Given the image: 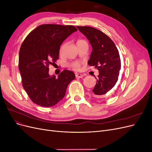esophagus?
<instances>
[{
  "label": "esophagus",
  "mask_w": 152,
  "mask_h": 152,
  "mask_svg": "<svg viewBox=\"0 0 152 152\" xmlns=\"http://www.w3.org/2000/svg\"><path fill=\"white\" fill-rule=\"evenodd\" d=\"M84 75L83 74H81V73H76L75 77L76 78H82Z\"/></svg>",
  "instance_id": "obj_1"
}]
</instances>
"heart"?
<instances>
[{
    "mask_svg": "<svg viewBox=\"0 0 152 152\" xmlns=\"http://www.w3.org/2000/svg\"><path fill=\"white\" fill-rule=\"evenodd\" d=\"M63 45H62V46L61 47V48H60V51H61V50H62V49H63ZM72 66L73 68H75V69H76V70H77V69H79V68H80V63H79V62H75V63H72Z\"/></svg>",
    "mask_w": 152,
    "mask_h": 152,
    "instance_id": "1",
    "label": "heart"
}]
</instances>
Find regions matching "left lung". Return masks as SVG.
<instances>
[{"label": "left lung", "instance_id": "obj_1", "mask_svg": "<svg viewBox=\"0 0 152 152\" xmlns=\"http://www.w3.org/2000/svg\"><path fill=\"white\" fill-rule=\"evenodd\" d=\"M93 48L88 65L99 70L93 89L94 97L102 98L116 84L121 68L118 50L113 40L103 31L91 26H77Z\"/></svg>", "mask_w": 152, "mask_h": 152}]
</instances>
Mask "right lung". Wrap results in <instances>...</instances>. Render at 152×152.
Returning <instances> with one entry per match:
<instances>
[{
    "instance_id": "right-lung-1",
    "label": "right lung",
    "mask_w": 152,
    "mask_h": 152,
    "mask_svg": "<svg viewBox=\"0 0 152 152\" xmlns=\"http://www.w3.org/2000/svg\"><path fill=\"white\" fill-rule=\"evenodd\" d=\"M76 31L72 25H41L32 30L22 43L18 65L22 85L35 104L44 107L56 104L75 78V73L68 70H64L58 78L50 76L49 66L58 59L63 41Z\"/></svg>"
}]
</instances>
